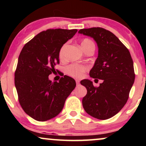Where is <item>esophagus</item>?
<instances>
[{
    "label": "esophagus",
    "instance_id": "1",
    "mask_svg": "<svg viewBox=\"0 0 146 146\" xmlns=\"http://www.w3.org/2000/svg\"><path fill=\"white\" fill-rule=\"evenodd\" d=\"M76 84L77 85H79L80 84V81L78 80H76Z\"/></svg>",
    "mask_w": 146,
    "mask_h": 146
}]
</instances>
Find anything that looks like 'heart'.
Masks as SVG:
<instances>
[{
    "instance_id": "b5f03b06",
    "label": "heart",
    "mask_w": 146,
    "mask_h": 146,
    "mask_svg": "<svg viewBox=\"0 0 146 146\" xmlns=\"http://www.w3.org/2000/svg\"><path fill=\"white\" fill-rule=\"evenodd\" d=\"M67 44H64L60 50L59 52V56L61 59L63 58L64 56V52L66 46ZM81 46L83 50L85 51L86 50L89 48H94L95 44L92 40L90 39L85 38L82 40L81 42ZM88 70V67L84 64H72L66 68V72L68 74L71 76L78 78H80L83 76V74L86 72Z\"/></svg>"
}]
</instances>
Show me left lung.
Returning a JSON list of instances; mask_svg holds the SVG:
<instances>
[{
    "label": "left lung",
    "mask_w": 146,
    "mask_h": 146,
    "mask_svg": "<svg viewBox=\"0 0 146 146\" xmlns=\"http://www.w3.org/2000/svg\"><path fill=\"white\" fill-rule=\"evenodd\" d=\"M78 33L93 38L97 43L98 55L90 76L103 80L98 87L94 86L89 80L80 82L87 89L82 99L83 108L95 118H110L124 106L134 82L130 53L117 36L102 28L80 29Z\"/></svg>",
    "instance_id": "obj_1"
}]
</instances>
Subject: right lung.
<instances>
[{
	"mask_svg": "<svg viewBox=\"0 0 146 146\" xmlns=\"http://www.w3.org/2000/svg\"><path fill=\"white\" fill-rule=\"evenodd\" d=\"M76 29H48L24 46L15 74V84L23 110L37 121L58 115L66 100L76 87L72 78L64 76L52 82L48 76L60 63L62 46L77 33ZM58 72V70H57Z\"/></svg>",
	"mask_w": 146,
	"mask_h": 146,
	"instance_id": "1",
	"label": "right lung"
}]
</instances>
